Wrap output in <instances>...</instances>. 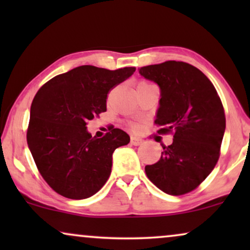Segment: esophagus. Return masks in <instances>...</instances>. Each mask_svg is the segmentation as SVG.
<instances>
[{
    "label": "esophagus",
    "mask_w": 250,
    "mask_h": 250,
    "mask_svg": "<svg viewBox=\"0 0 250 250\" xmlns=\"http://www.w3.org/2000/svg\"><path fill=\"white\" fill-rule=\"evenodd\" d=\"M143 142L145 141L140 138H135V136H132L131 138V143L133 146H141V145H143Z\"/></svg>",
    "instance_id": "esophagus-1"
}]
</instances>
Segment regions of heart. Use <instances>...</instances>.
Instances as JSON below:
<instances>
[{
  "mask_svg": "<svg viewBox=\"0 0 250 250\" xmlns=\"http://www.w3.org/2000/svg\"><path fill=\"white\" fill-rule=\"evenodd\" d=\"M140 84H143V83H140ZM132 127H133V128H136V127H138V125H136V124H132Z\"/></svg>",
  "mask_w": 250,
  "mask_h": 250,
  "instance_id": "obj_1",
  "label": "heart"
}]
</instances>
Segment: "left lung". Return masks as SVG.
Masks as SVG:
<instances>
[{
	"instance_id": "left-lung-1",
	"label": "left lung",
	"mask_w": 250,
	"mask_h": 250,
	"mask_svg": "<svg viewBox=\"0 0 250 250\" xmlns=\"http://www.w3.org/2000/svg\"><path fill=\"white\" fill-rule=\"evenodd\" d=\"M139 73L160 87L155 124L173 134L159 162L146 166L155 186L172 196L189 193L209 175L221 155L225 114L216 88L203 71L183 61L141 67Z\"/></svg>"
}]
</instances>
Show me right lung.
Instances as JSON below:
<instances>
[{
	"instance_id": "add662e5",
	"label": "right lung",
	"mask_w": 250,
	"mask_h": 250,
	"mask_svg": "<svg viewBox=\"0 0 250 250\" xmlns=\"http://www.w3.org/2000/svg\"><path fill=\"white\" fill-rule=\"evenodd\" d=\"M135 71L81 66L46 82L30 107L27 143L37 169L61 196L85 199L111 173L112 152L129 142L127 133L109 129L102 138L87 132L88 121L107 111L109 92Z\"/></svg>"
}]
</instances>
